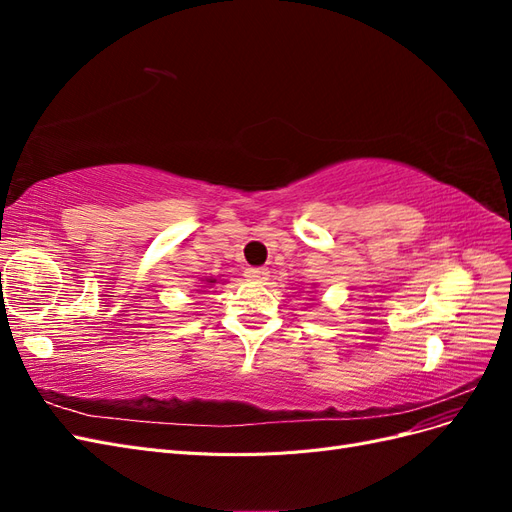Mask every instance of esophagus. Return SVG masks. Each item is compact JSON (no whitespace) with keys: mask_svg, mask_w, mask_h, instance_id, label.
<instances>
[{"mask_svg":"<svg viewBox=\"0 0 512 512\" xmlns=\"http://www.w3.org/2000/svg\"><path fill=\"white\" fill-rule=\"evenodd\" d=\"M245 277L250 282H265L269 277V271L265 267H254V269H247L245 271Z\"/></svg>","mask_w":512,"mask_h":512,"instance_id":"34e87169","label":"esophagus"}]
</instances>
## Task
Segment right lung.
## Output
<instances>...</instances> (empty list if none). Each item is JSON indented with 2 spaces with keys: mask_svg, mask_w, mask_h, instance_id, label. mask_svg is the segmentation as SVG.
<instances>
[{
  "mask_svg": "<svg viewBox=\"0 0 512 512\" xmlns=\"http://www.w3.org/2000/svg\"><path fill=\"white\" fill-rule=\"evenodd\" d=\"M209 282H215V280H209Z\"/></svg>",
  "mask_w": 512,
  "mask_h": 512,
  "instance_id": "add662e5",
  "label": "right lung"
}]
</instances>
